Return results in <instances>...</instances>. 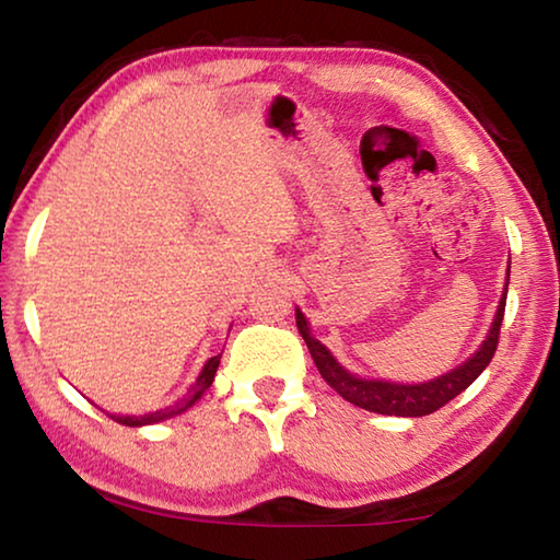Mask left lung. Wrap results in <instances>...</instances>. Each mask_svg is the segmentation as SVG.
I'll list each match as a JSON object with an SVG mask.
<instances>
[{
  "instance_id": "1",
  "label": "left lung",
  "mask_w": 560,
  "mask_h": 560,
  "mask_svg": "<svg viewBox=\"0 0 560 560\" xmlns=\"http://www.w3.org/2000/svg\"><path fill=\"white\" fill-rule=\"evenodd\" d=\"M506 291H509V269H506V283L501 291L497 314L491 318V326L487 330V338L481 340L474 353L454 365L452 371L442 373L438 377H430L424 383H395L383 381V377H363L358 373H350L346 365L338 363V358L320 343V340L311 334V326L303 311L296 306V326L301 338L306 340L308 353L314 358L318 373L324 381L334 387V390L343 397V400L363 407L368 412L377 415H395V417H422L442 405L454 400L459 393L477 381L485 373V368L494 358V350L499 343V328L504 320V306H506Z\"/></svg>"
}]
</instances>
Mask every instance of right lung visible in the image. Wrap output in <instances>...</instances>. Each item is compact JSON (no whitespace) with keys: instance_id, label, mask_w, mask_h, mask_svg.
Segmentation results:
<instances>
[{"instance_id":"1","label":"right lung","mask_w":560,"mask_h":560,"mask_svg":"<svg viewBox=\"0 0 560 560\" xmlns=\"http://www.w3.org/2000/svg\"><path fill=\"white\" fill-rule=\"evenodd\" d=\"M220 358H222V353L207 360L200 375H197V381L192 383V387H189V393L183 397V400H177L175 405L163 407V410H155V412H145V415H110V417L120 424H128V428H143V424H155V422L170 420V417H175V415H183L197 400H200L207 390H210V385L217 375V368H220Z\"/></svg>"}]
</instances>
